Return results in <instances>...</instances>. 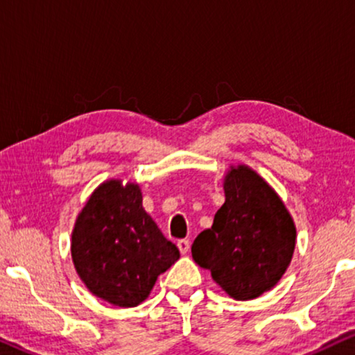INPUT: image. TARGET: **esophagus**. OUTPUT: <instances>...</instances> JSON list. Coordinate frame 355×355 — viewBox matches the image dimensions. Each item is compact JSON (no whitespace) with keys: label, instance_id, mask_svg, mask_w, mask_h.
Returning a JSON list of instances; mask_svg holds the SVG:
<instances>
[{"label":"esophagus","instance_id":"34e87169","mask_svg":"<svg viewBox=\"0 0 355 355\" xmlns=\"http://www.w3.org/2000/svg\"><path fill=\"white\" fill-rule=\"evenodd\" d=\"M178 249H179V252H181L182 255H186L187 252H189V249H191V242H189L187 239L178 241Z\"/></svg>","mask_w":355,"mask_h":355}]
</instances>
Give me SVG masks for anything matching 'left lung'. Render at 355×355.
Returning a JSON list of instances; mask_svg holds the SVG:
<instances>
[{
    "mask_svg": "<svg viewBox=\"0 0 355 355\" xmlns=\"http://www.w3.org/2000/svg\"><path fill=\"white\" fill-rule=\"evenodd\" d=\"M223 187L226 200L210 230L193 241L192 259L232 299H255L288 270L294 221L278 193L245 164L231 166Z\"/></svg>",
    "mask_w": 355,
    "mask_h": 355,
    "instance_id": "8db88e82",
    "label": "left lung"
}]
</instances>
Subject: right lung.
<instances>
[{"mask_svg": "<svg viewBox=\"0 0 355 355\" xmlns=\"http://www.w3.org/2000/svg\"><path fill=\"white\" fill-rule=\"evenodd\" d=\"M71 254L77 275L96 297L118 307H135L179 249L163 236L142 207L139 184L111 179L82 208L72 231Z\"/></svg>", "mask_w": 355, "mask_h": 355, "instance_id": "right-lung-1", "label": "right lung"}]
</instances>
